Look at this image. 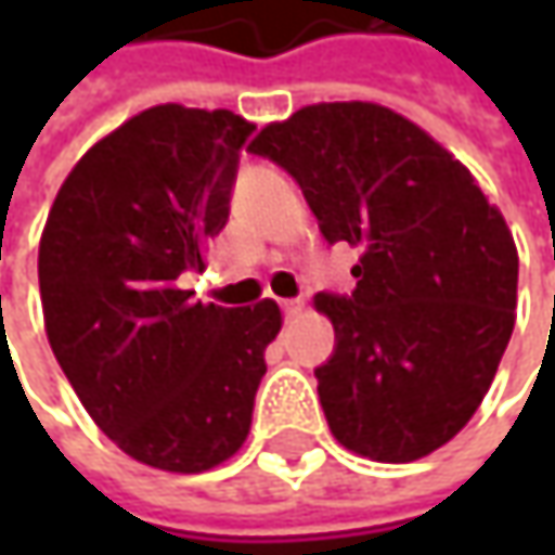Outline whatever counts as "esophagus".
Instances as JSON below:
<instances>
[{"mask_svg":"<svg viewBox=\"0 0 555 555\" xmlns=\"http://www.w3.org/2000/svg\"><path fill=\"white\" fill-rule=\"evenodd\" d=\"M281 309H284L287 318H296V314H302L306 302H302V299H284V302H281Z\"/></svg>","mask_w":555,"mask_h":555,"instance_id":"1","label":"esophagus"}]
</instances>
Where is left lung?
<instances>
[{
	"instance_id": "obj_1",
	"label": "left lung",
	"mask_w": 555,
	"mask_h": 555,
	"mask_svg": "<svg viewBox=\"0 0 555 555\" xmlns=\"http://www.w3.org/2000/svg\"><path fill=\"white\" fill-rule=\"evenodd\" d=\"M253 154L299 182L321 234L361 249L352 296L318 293L336 349L318 395L358 457L411 463L479 411L516 324L519 253L469 169L373 101L309 104Z\"/></svg>"
}]
</instances>
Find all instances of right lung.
Wrapping results in <instances>:
<instances>
[{
	"label": "right lung",
	"instance_id": "add662e5",
	"mask_svg": "<svg viewBox=\"0 0 555 555\" xmlns=\"http://www.w3.org/2000/svg\"><path fill=\"white\" fill-rule=\"evenodd\" d=\"M256 126L231 111L157 104L95 141L64 179L39 241L54 358L98 429L144 466L206 473L241 451L281 309L194 302L228 222Z\"/></svg>",
	"mask_w": 555,
	"mask_h": 555
}]
</instances>
